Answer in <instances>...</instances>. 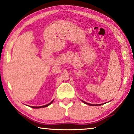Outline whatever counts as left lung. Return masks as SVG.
<instances>
[{"instance_id": "left-lung-1", "label": "left lung", "mask_w": 134, "mask_h": 134, "mask_svg": "<svg viewBox=\"0 0 134 134\" xmlns=\"http://www.w3.org/2000/svg\"><path fill=\"white\" fill-rule=\"evenodd\" d=\"M82 102H84V103H85V104H88V105H90V106H100V105H102V104H91L87 103L85 102H84V101H82Z\"/></svg>"}]
</instances>
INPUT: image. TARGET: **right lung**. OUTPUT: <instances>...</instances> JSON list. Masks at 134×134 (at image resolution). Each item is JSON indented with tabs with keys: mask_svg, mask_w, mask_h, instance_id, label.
Returning a JSON list of instances; mask_svg holds the SVG:
<instances>
[{
	"mask_svg": "<svg viewBox=\"0 0 134 134\" xmlns=\"http://www.w3.org/2000/svg\"><path fill=\"white\" fill-rule=\"evenodd\" d=\"M53 102V100L52 101V102H50V103H49V104H46V105H44V106H39V107H34V106H31V107H32V108H34V109H38V108H41V107H47V106H49V105L50 104H52V102Z\"/></svg>",
	"mask_w": 134,
	"mask_h": 134,
	"instance_id": "1",
	"label": "right lung"
}]
</instances>
